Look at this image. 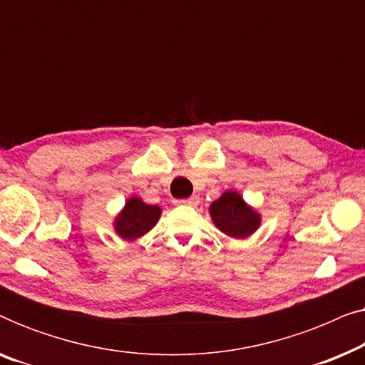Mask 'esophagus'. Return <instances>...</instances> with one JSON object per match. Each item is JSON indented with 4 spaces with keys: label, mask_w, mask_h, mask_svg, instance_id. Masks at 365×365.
I'll return each mask as SVG.
<instances>
[{
    "label": "esophagus",
    "mask_w": 365,
    "mask_h": 365,
    "mask_svg": "<svg viewBox=\"0 0 365 365\" xmlns=\"http://www.w3.org/2000/svg\"><path fill=\"white\" fill-rule=\"evenodd\" d=\"M176 204H186V206H197L199 204V196H191L187 199H179Z\"/></svg>",
    "instance_id": "esophagus-1"
}]
</instances>
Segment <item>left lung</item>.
I'll use <instances>...</instances> for the list:
<instances>
[{"label": "left lung", "mask_w": 365, "mask_h": 365, "mask_svg": "<svg viewBox=\"0 0 365 365\" xmlns=\"http://www.w3.org/2000/svg\"><path fill=\"white\" fill-rule=\"evenodd\" d=\"M212 222L219 231L229 237L244 239L257 231L261 226V216L247 206L241 194L236 191H226L217 201L209 206Z\"/></svg>", "instance_id": "1"}]
</instances>
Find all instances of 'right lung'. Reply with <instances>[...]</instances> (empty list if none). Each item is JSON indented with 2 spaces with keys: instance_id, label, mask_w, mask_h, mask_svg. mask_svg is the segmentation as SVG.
Listing matches in <instances>:
<instances>
[{
  "instance_id": "add662e5",
  "label": "right lung",
  "mask_w": 365,
  "mask_h": 365,
  "mask_svg": "<svg viewBox=\"0 0 365 365\" xmlns=\"http://www.w3.org/2000/svg\"><path fill=\"white\" fill-rule=\"evenodd\" d=\"M161 217V207L146 204L139 197H129L124 204L123 211L118 214L114 221V229L118 236L126 239V241H134L141 237L148 231L156 226V222Z\"/></svg>"
}]
</instances>
